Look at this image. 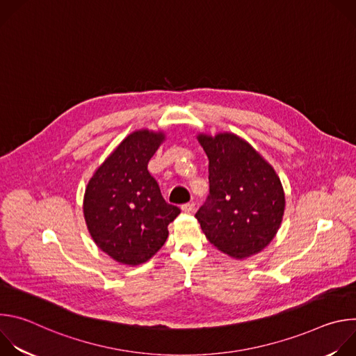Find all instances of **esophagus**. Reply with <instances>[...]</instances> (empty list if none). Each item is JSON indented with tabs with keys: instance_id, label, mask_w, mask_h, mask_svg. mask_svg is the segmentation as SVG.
Segmentation results:
<instances>
[{
	"instance_id": "esophagus-1",
	"label": "esophagus",
	"mask_w": 356,
	"mask_h": 356,
	"mask_svg": "<svg viewBox=\"0 0 356 356\" xmlns=\"http://www.w3.org/2000/svg\"><path fill=\"white\" fill-rule=\"evenodd\" d=\"M181 210L184 213H191L194 210V202H186V204L181 206Z\"/></svg>"
}]
</instances>
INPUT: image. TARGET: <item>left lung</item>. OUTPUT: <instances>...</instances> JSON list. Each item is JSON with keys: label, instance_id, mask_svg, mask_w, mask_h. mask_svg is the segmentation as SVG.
Listing matches in <instances>:
<instances>
[{"label": "left lung", "instance_id": "left-lung-1", "mask_svg": "<svg viewBox=\"0 0 356 356\" xmlns=\"http://www.w3.org/2000/svg\"><path fill=\"white\" fill-rule=\"evenodd\" d=\"M209 156L210 194L195 213L202 232L235 259L259 253L284 214V191L275 169L231 132L197 136Z\"/></svg>", "mask_w": 356, "mask_h": 356}]
</instances>
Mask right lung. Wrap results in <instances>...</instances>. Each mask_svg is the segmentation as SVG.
I'll use <instances>...</instances> for the list:
<instances>
[{"instance_id": "add662e5", "label": "right lung", "mask_w": 356, "mask_h": 356, "mask_svg": "<svg viewBox=\"0 0 356 356\" xmlns=\"http://www.w3.org/2000/svg\"><path fill=\"white\" fill-rule=\"evenodd\" d=\"M165 140L147 129L128 135L90 179L83 202L84 220L95 245L122 265L149 261L168 239V225L180 209L165 201L147 170Z\"/></svg>"}]
</instances>
